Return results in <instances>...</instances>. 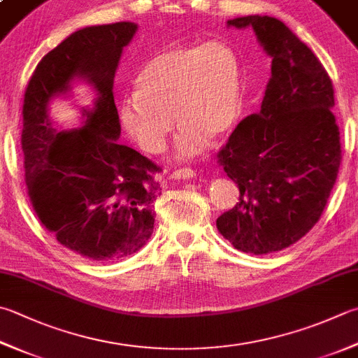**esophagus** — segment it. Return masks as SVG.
<instances>
[{
    "instance_id": "34e87169",
    "label": "esophagus",
    "mask_w": 358,
    "mask_h": 358,
    "mask_svg": "<svg viewBox=\"0 0 358 358\" xmlns=\"http://www.w3.org/2000/svg\"><path fill=\"white\" fill-rule=\"evenodd\" d=\"M194 176H196V173H194V170H192V168H180V170L173 171L171 174L173 179H190Z\"/></svg>"
}]
</instances>
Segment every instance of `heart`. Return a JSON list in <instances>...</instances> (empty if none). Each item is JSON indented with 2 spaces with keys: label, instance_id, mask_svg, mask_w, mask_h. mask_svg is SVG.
Listing matches in <instances>:
<instances>
[{
  "label": "heart",
  "instance_id": "heart-1",
  "mask_svg": "<svg viewBox=\"0 0 358 358\" xmlns=\"http://www.w3.org/2000/svg\"><path fill=\"white\" fill-rule=\"evenodd\" d=\"M241 112V64L222 42L185 45L152 56L137 76V89L120 103V120L145 151L156 152L176 115L180 157L198 154L207 138L232 129Z\"/></svg>",
  "mask_w": 358,
  "mask_h": 358
}]
</instances>
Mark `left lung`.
I'll return each instance as SVG.
<instances>
[{"label":"left lung","instance_id":"1","mask_svg":"<svg viewBox=\"0 0 358 358\" xmlns=\"http://www.w3.org/2000/svg\"><path fill=\"white\" fill-rule=\"evenodd\" d=\"M229 26H252L273 57L259 113L243 118L217 154L240 190L217 220L235 249L282 251L320 221L341 164L334 85L308 46L278 18L248 15Z\"/></svg>","mask_w":358,"mask_h":358}]
</instances>
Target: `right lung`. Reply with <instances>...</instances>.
Here are the masks:
<instances>
[{"label":"right lung","mask_w":358,"mask_h":358,"mask_svg":"<svg viewBox=\"0 0 358 358\" xmlns=\"http://www.w3.org/2000/svg\"><path fill=\"white\" fill-rule=\"evenodd\" d=\"M137 24L79 29L37 64L23 101L22 148L28 196L38 221L60 245L85 259L118 260L145 246L154 229L162 168L120 145L113 76ZM84 77L99 99L79 130L56 131L45 104Z\"/></svg>","instance_id":"right-lung-1"}]
</instances>
